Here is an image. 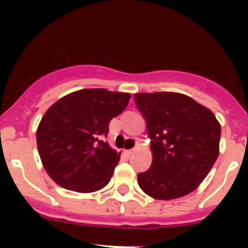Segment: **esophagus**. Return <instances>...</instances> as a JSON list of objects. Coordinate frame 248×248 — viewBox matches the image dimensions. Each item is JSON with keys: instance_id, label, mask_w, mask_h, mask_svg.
<instances>
[{"instance_id": "esophagus-1", "label": "esophagus", "mask_w": 248, "mask_h": 248, "mask_svg": "<svg viewBox=\"0 0 248 248\" xmlns=\"http://www.w3.org/2000/svg\"><path fill=\"white\" fill-rule=\"evenodd\" d=\"M134 150H135V149H131V150H126V154H127V155H130V154H133V153H134Z\"/></svg>"}]
</instances>
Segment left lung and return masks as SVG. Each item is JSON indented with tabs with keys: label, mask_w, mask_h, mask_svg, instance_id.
<instances>
[{
	"label": "left lung",
	"mask_w": 248,
	"mask_h": 248,
	"mask_svg": "<svg viewBox=\"0 0 248 248\" xmlns=\"http://www.w3.org/2000/svg\"><path fill=\"white\" fill-rule=\"evenodd\" d=\"M134 99L146 119L153 153V163L138 174V185L154 199L190 194L218 158L220 124L215 115L179 93H137Z\"/></svg>",
	"instance_id": "obj_1"
}]
</instances>
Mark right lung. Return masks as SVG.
<instances>
[{"label": "right lung", "instance_id": "add662e5", "mask_svg": "<svg viewBox=\"0 0 248 248\" xmlns=\"http://www.w3.org/2000/svg\"><path fill=\"white\" fill-rule=\"evenodd\" d=\"M129 101V93L83 89L47 108L37 129V146L46 172L57 185L94 192L110 182L119 153L102 140L110 121Z\"/></svg>", "mask_w": 248, "mask_h": 248}]
</instances>
